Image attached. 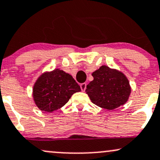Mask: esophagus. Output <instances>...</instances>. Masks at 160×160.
Returning a JSON list of instances; mask_svg holds the SVG:
<instances>
[{
    "label": "esophagus",
    "mask_w": 160,
    "mask_h": 160,
    "mask_svg": "<svg viewBox=\"0 0 160 160\" xmlns=\"http://www.w3.org/2000/svg\"><path fill=\"white\" fill-rule=\"evenodd\" d=\"M80 89H81V90L82 92H84L86 90V82H83V83L80 84Z\"/></svg>",
    "instance_id": "obj_1"
}]
</instances>
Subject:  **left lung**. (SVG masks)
I'll list each match as a JSON object with an SVG mask.
<instances>
[{
  "instance_id": "left-lung-1",
  "label": "left lung",
  "mask_w": 160,
  "mask_h": 160,
  "mask_svg": "<svg viewBox=\"0 0 160 160\" xmlns=\"http://www.w3.org/2000/svg\"><path fill=\"white\" fill-rule=\"evenodd\" d=\"M92 75L94 80L86 86V92L93 104L111 111L127 102L131 87L122 72L102 65Z\"/></svg>"
}]
</instances>
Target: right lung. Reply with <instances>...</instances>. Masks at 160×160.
<instances>
[{
    "label": "right lung",
    "mask_w": 160,
    "mask_h": 160,
    "mask_svg": "<svg viewBox=\"0 0 160 160\" xmlns=\"http://www.w3.org/2000/svg\"><path fill=\"white\" fill-rule=\"evenodd\" d=\"M80 90L71 75L55 69L38 79L33 87V97L40 110L52 112L65 105L71 95Z\"/></svg>",
    "instance_id": "obj_1"
}]
</instances>
